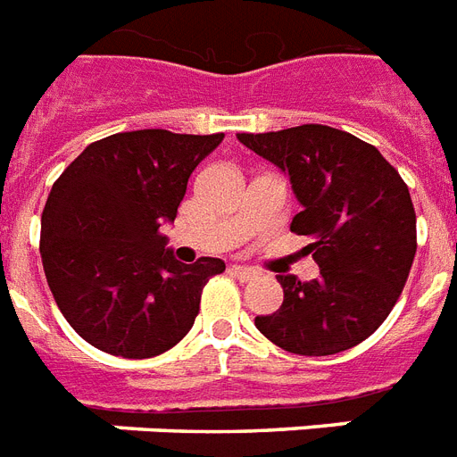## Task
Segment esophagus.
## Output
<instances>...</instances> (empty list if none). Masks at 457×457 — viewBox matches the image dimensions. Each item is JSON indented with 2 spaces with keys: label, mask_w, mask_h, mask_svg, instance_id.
I'll return each instance as SVG.
<instances>
[{
  "label": "esophagus",
  "mask_w": 457,
  "mask_h": 457,
  "mask_svg": "<svg viewBox=\"0 0 457 457\" xmlns=\"http://www.w3.org/2000/svg\"><path fill=\"white\" fill-rule=\"evenodd\" d=\"M231 271L236 273L240 280H252V278H257V276H259L257 269H252V266H243V264H233Z\"/></svg>",
  "instance_id": "esophagus-1"
}]
</instances>
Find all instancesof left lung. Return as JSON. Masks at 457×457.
<instances>
[{
    "mask_svg": "<svg viewBox=\"0 0 457 457\" xmlns=\"http://www.w3.org/2000/svg\"><path fill=\"white\" fill-rule=\"evenodd\" d=\"M250 151L286 171L302 205L290 231L320 276H276L283 304L254 326L299 356H330L361 345L396 304L413 266L415 210L408 186L375 145L326 125L238 134Z\"/></svg>",
    "mask_w": 457,
    "mask_h": 457,
    "instance_id": "left-lung-1",
    "label": "left lung"
}]
</instances>
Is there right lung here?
Listing matches in <instances>:
<instances>
[{"label":"right lung","instance_id":"1","mask_svg":"<svg viewBox=\"0 0 457 457\" xmlns=\"http://www.w3.org/2000/svg\"><path fill=\"white\" fill-rule=\"evenodd\" d=\"M224 134L122 131L89 144L51 186L42 212L44 273L79 337L122 359H151L186 337L221 259L181 264L171 224L193 170Z\"/></svg>","mask_w":457,"mask_h":457}]
</instances>
